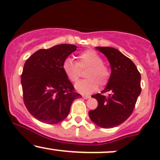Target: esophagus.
<instances>
[{
    "label": "esophagus",
    "mask_w": 160,
    "mask_h": 160,
    "mask_svg": "<svg viewBox=\"0 0 160 160\" xmlns=\"http://www.w3.org/2000/svg\"><path fill=\"white\" fill-rule=\"evenodd\" d=\"M90 97H91L90 96H85V95H83V99H89Z\"/></svg>",
    "instance_id": "1"
}]
</instances>
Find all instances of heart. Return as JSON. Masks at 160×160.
Instances as JSON below:
<instances>
[{
    "label": "heart",
    "mask_w": 160,
    "mask_h": 160,
    "mask_svg": "<svg viewBox=\"0 0 160 160\" xmlns=\"http://www.w3.org/2000/svg\"><path fill=\"white\" fill-rule=\"evenodd\" d=\"M103 60L99 54L93 50H86L78 56L77 64L70 58H67L62 64V69L70 81L75 83L80 77V68H88L85 73L87 79L79 81L75 88L79 92L89 94L99 87L108 83L110 78V71L103 64Z\"/></svg>",
    "instance_id": "b5f03b06"
}]
</instances>
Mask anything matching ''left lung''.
Segmentation results:
<instances>
[{
  "label": "left lung",
  "instance_id": "obj_1",
  "mask_svg": "<svg viewBox=\"0 0 160 160\" xmlns=\"http://www.w3.org/2000/svg\"><path fill=\"white\" fill-rule=\"evenodd\" d=\"M104 54L111 66V75L102 92L92 95L98 102L96 109L89 112L91 121L102 128L120 125L132 114L138 96L141 92L140 72L131 59L116 48L96 47Z\"/></svg>",
  "mask_w": 160,
  "mask_h": 160
}]
</instances>
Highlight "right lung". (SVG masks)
Here are the masks:
<instances>
[{
    "mask_svg": "<svg viewBox=\"0 0 160 160\" xmlns=\"http://www.w3.org/2000/svg\"><path fill=\"white\" fill-rule=\"evenodd\" d=\"M76 45L61 44L40 49L24 64L21 75L23 101L33 117L49 124L66 118L73 102L81 97L62 69L64 61L77 50Z\"/></svg>",
    "mask_w": 160,
    "mask_h": 160,
    "instance_id": "obj_1",
    "label": "right lung"
}]
</instances>
